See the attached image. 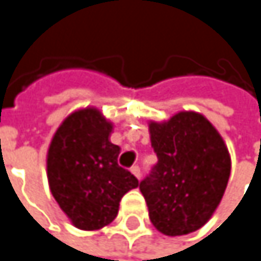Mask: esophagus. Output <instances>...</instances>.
<instances>
[{"label": "esophagus", "mask_w": 261, "mask_h": 261, "mask_svg": "<svg viewBox=\"0 0 261 261\" xmlns=\"http://www.w3.org/2000/svg\"><path fill=\"white\" fill-rule=\"evenodd\" d=\"M131 172H133V175H136L137 178H140V177H142V171H140V168H139L137 165L131 166Z\"/></svg>", "instance_id": "1"}]
</instances>
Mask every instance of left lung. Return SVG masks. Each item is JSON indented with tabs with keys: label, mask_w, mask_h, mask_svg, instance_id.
<instances>
[{
	"label": "left lung",
	"mask_w": 261,
	"mask_h": 261,
	"mask_svg": "<svg viewBox=\"0 0 261 261\" xmlns=\"http://www.w3.org/2000/svg\"><path fill=\"white\" fill-rule=\"evenodd\" d=\"M149 134L159 162L139 184L149 219L166 236L196 231L212 218L227 189L228 149L216 128L195 112L151 122Z\"/></svg>",
	"instance_id": "obj_1"
}]
</instances>
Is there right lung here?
<instances>
[{"instance_id": "right-lung-1", "label": "right lung", "mask_w": 261, "mask_h": 261, "mask_svg": "<svg viewBox=\"0 0 261 261\" xmlns=\"http://www.w3.org/2000/svg\"><path fill=\"white\" fill-rule=\"evenodd\" d=\"M113 125L96 109L69 115L57 128L46 157L53 196L80 230H99L118 215L121 198L139 180L118 165Z\"/></svg>"}]
</instances>
